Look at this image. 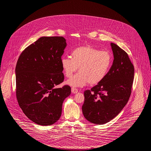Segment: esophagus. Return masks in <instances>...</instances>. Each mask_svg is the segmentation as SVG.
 <instances>
[{
  "instance_id": "esophagus-1",
  "label": "esophagus",
  "mask_w": 151,
  "mask_h": 151,
  "mask_svg": "<svg viewBox=\"0 0 151 151\" xmlns=\"http://www.w3.org/2000/svg\"><path fill=\"white\" fill-rule=\"evenodd\" d=\"M71 92L72 93L75 94L76 93L78 92V89L76 88H74V87H72L71 88Z\"/></svg>"
}]
</instances>
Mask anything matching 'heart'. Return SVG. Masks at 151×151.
<instances>
[{
	"instance_id": "obj_1",
	"label": "heart",
	"mask_w": 151,
	"mask_h": 151,
	"mask_svg": "<svg viewBox=\"0 0 151 151\" xmlns=\"http://www.w3.org/2000/svg\"><path fill=\"white\" fill-rule=\"evenodd\" d=\"M71 57L62 58L60 63L67 78H71L79 67V72L66 81L67 84L73 87L100 83L107 75L113 63L110 52L90 46L75 49Z\"/></svg>"
}]
</instances>
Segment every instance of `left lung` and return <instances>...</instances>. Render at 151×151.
Returning a JSON list of instances; mask_svg holds the SVG:
<instances>
[{
	"instance_id": "obj_1",
	"label": "left lung",
	"mask_w": 151,
	"mask_h": 151,
	"mask_svg": "<svg viewBox=\"0 0 151 151\" xmlns=\"http://www.w3.org/2000/svg\"><path fill=\"white\" fill-rule=\"evenodd\" d=\"M113 65L104 79L84 91L82 111L84 117L96 124H103L118 115L129 100L134 78V67L127 53L111 43Z\"/></svg>"
}]
</instances>
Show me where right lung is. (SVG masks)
I'll return each mask as SVG.
<instances>
[{"mask_svg":"<svg viewBox=\"0 0 151 151\" xmlns=\"http://www.w3.org/2000/svg\"><path fill=\"white\" fill-rule=\"evenodd\" d=\"M67 46L63 37H42L23 51L17 62L16 93L30 120L42 126L54 124L71 87L55 86L64 81L60 60Z\"/></svg>","mask_w":151,"mask_h":151,"instance_id":"add662e5","label":"right lung"}]
</instances>
